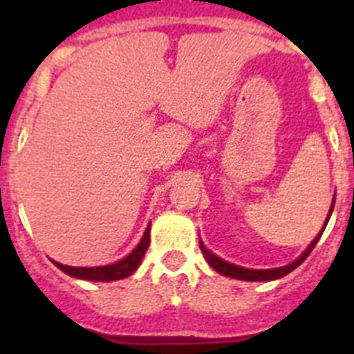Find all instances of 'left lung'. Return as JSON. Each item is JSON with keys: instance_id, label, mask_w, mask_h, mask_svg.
I'll return each instance as SVG.
<instances>
[{"instance_id": "8db88e82", "label": "left lung", "mask_w": 354, "mask_h": 354, "mask_svg": "<svg viewBox=\"0 0 354 354\" xmlns=\"http://www.w3.org/2000/svg\"><path fill=\"white\" fill-rule=\"evenodd\" d=\"M333 204H335V202H333ZM331 211H333V205H331L330 214H328L326 223H324L323 230H321V232L317 234V237L312 241L310 246H308V248L303 252L301 257H299L298 261H294V262H290V264L283 266V268H277V270H248V268H239V266H234V264H230V262H227V261H221L220 257H216L214 253L209 252V250L205 248L202 243H200V248H202V253H204L205 259H207L209 266H211L214 271H218L220 274H223V277L237 278V280H246V282H264V280H277V278L286 277V274H289L290 271L296 270V268H298V266L301 264V262L305 261L308 255H310V252L314 250V246L317 245L319 237H321V234H323L324 228H326L328 220H330V216H331Z\"/></svg>"}]
</instances>
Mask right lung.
Returning a JSON list of instances; mask_svg holds the SVG:
<instances>
[{
    "label": "right lung",
    "mask_w": 354,
    "mask_h": 354,
    "mask_svg": "<svg viewBox=\"0 0 354 354\" xmlns=\"http://www.w3.org/2000/svg\"><path fill=\"white\" fill-rule=\"evenodd\" d=\"M150 243V225L143 234L140 245L133 250V252L124 257L122 261L115 262L109 266H99V268H72V266H64L60 262H55L56 268H60L64 273L71 274L74 278H81V280H92V282H111V280H120L136 271V268L142 262L143 255H145L147 248Z\"/></svg>",
    "instance_id": "right-lung-1"
}]
</instances>
